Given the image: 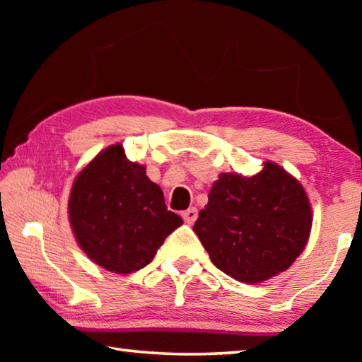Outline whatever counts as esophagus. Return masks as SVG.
Returning <instances> with one entry per match:
<instances>
[{
    "label": "esophagus",
    "mask_w": 362,
    "mask_h": 362,
    "mask_svg": "<svg viewBox=\"0 0 362 362\" xmlns=\"http://www.w3.org/2000/svg\"><path fill=\"white\" fill-rule=\"evenodd\" d=\"M182 218L185 220L188 225H192L196 222V218H198V211H196L194 207H189V209L182 212Z\"/></svg>",
    "instance_id": "34e87169"
}]
</instances>
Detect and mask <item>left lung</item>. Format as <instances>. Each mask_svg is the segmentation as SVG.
Here are the masks:
<instances>
[{"label":"left lung","instance_id":"1","mask_svg":"<svg viewBox=\"0 0 362 362\" xmlns=\"http://www.w3.org/2000/svg\"><path fill=\"white\" fill-rule=\"evenodd\" d=\"M310 230L308 196L273 163L252 177L220 175L193 226L214 265L249 284L289 268Z\"/></svg>","mask_w":362,"mask_h":362}]
</instances>
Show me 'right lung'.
<instances>
[{"label":"right lung","mask_w":362,"mask_h":362,"mask_svg":"<svg viewBox=\"0 0 362 362\" xmlns=\"http://www.w3.org/2000/svg\"><path fill=\"white\" fill-rule=\"evenodd\" d=\"M69 216L78 244L97 265L119 274L148 265L182 225L145 168L126 159L121 145L100 151L73 183Z\"/></svg>","instance_id":"right-lung-1"}]
</instances>
